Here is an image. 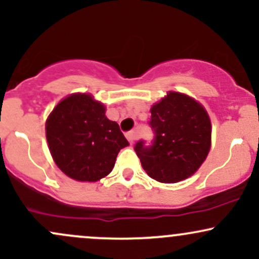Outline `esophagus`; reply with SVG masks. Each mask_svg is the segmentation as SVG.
<instances>
[{
  "instance_id": "1",
  "label": "esophagus",
  "mask_w": 259,
  "mask_h": 259,
  "mask_svg": "<svg viewBox=\"0 0 259 259\" xmlns=\"http://www.w3.org/2000/svg\"><path fill=\"white\" fill-rule=\"evenodd\" d=\"M126 139L130 141V144H133L138 139V133L136 130H132V132L126 133Z\"/></svg>"
}]
</instances>
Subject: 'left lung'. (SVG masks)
<instances>
[{"mask_svg":"<svg viewBox=\"0 0 259 259\" xmlns=\"http://www.w3.org/2000/svg\"><path fill=\"white\" fill-rule=\"evenodd\" d=\"M151 144L140 140L134 150L147 175L162 183L190 177L208 156L211 124L206 110L186 95L169 92L151 108Z\"/></svg>","mask_w":259,"mask_h":259,"instance_id":"left-lung-1","label":"left lung"}]
</instances>
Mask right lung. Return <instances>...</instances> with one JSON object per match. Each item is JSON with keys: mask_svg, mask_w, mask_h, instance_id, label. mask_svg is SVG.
Listing matches in <instances>:
<instances>
[{"mask_svg": "<svg viewBox=\"0 0 259 259\" xmlns=\"http://www.w3.org/2000/svg\"><path fill=\"white\" fill-rule=\"evenodd\" d=\"M47 140L54 161L76 181L96 182L114 167L119 151L129 143L106 108L91 95L62 99L47 120Z\"/></svg>", "mask_w": 259, "mask_h": 259, "instance_id": "right-lung-1", "label": "right lung"}]
</instances>
